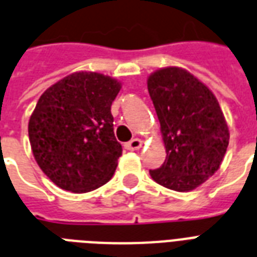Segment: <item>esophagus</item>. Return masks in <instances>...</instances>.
Returning a JSON list of instances; mask_svg holds the SVG:
<instances>
[{"label":"esophagus","instance_id":"obj_1","mask_svg":"<svg viewBox=\"0 0 257 257\" xmlns=\"http://www.w3.org/2000/svg\"><path fill=\"white\" fill-rule=\"evenodd\" d=\"M141 147H143V141L140 139H133L125 144V148L128 150H139Z\"/></svg>","mask_w":257,"mask_h":257}]
</instances>
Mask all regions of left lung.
<instances>
[{
  "label": "left lung",
  "mask_w": 257,
  "mask_h": 257,
  "mask_svg": "<svg viewBox=\"0 0 257 257\" xmlns=\"http://www.w3.org/2000/svg\"><path fill=\"white\" fill-rule=\"evenodd\" d=\"M148 91L161 124L166 160L149 170L176 191H190L216 172L228 147V126L214 93L189 71L166 67L148 79Z\"/></svg>",
  "instance_id": "8db88e82"
}]
</instances>
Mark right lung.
I'll use <instances>...</instances> for the list:
<instances>
[{
	"mask_svg": "<svg viewBox=\"0 0 257 257\" xmlns=\"http://www.w3.org/2000/svg\"><path fill=\"white\" fill-rule=\"evenodd\" d=\"M121 84L97 72H74L43 92L29 121L33 154L56 186L87 193L107 183L121 144L110 105Z\"/></svg>",
	"mask_w": 257,
	"mask_h": 257,
	"instance_id": "add662e5",
	"label": "right lung"
}]
</instances>
